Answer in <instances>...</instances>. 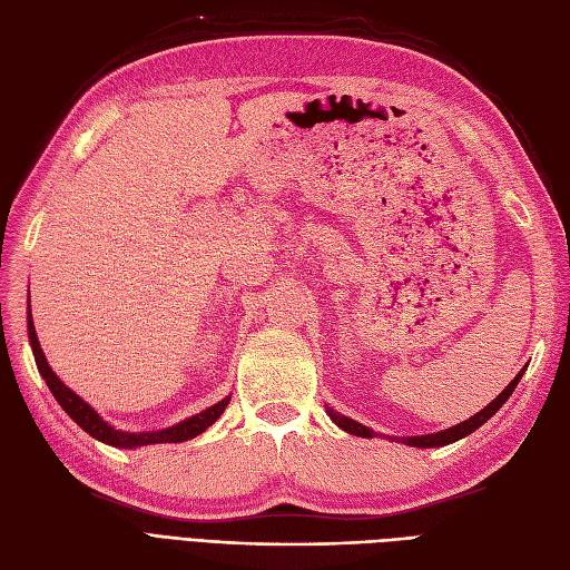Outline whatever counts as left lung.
I'll return each mask as SVG.
<instances>
[{
    "label": "left lung",
    "instance_id": "left-lung-1",
    "mask_svg": "<svg viewBox=\"0 0 570 570\" xmlns=\"http://www.w3.org/2000/svg\"><path fill=\"white\" fill-rule=\"evenodd\" d=\"M523 371H525V368H523ZM523 371L513 377V381L504 387V392H499L485 409L478 411L475 416H471L469 421H463V423L452 425V428H446V430H440V433H433V435L394 438V440H396V442H404V444H409V446H421V450H428V446H444V444H452V442H456V440H461V438H465V435H471L473 430H478L482 423H488V421L494 416V413H497L499 409H502V404L509 400L511 392L515 390V385H519ZM325 409H327V416H331L333 423L340 425V428L344 430V433H352V435H356V438H375V435H377L375 430H371V428H366V425H361V423H356V421H352V419H347V416H342V413L333 411L331 406H325Z\"/></svg>",
    "mask_w": 570,
    "mask_h": 570
}]
</instances>
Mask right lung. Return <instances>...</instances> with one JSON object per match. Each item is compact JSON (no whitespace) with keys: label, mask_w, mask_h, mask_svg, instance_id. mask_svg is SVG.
I'll return each instance as SVG.
<instances>
[{"label":"right lung","mask_w":570,"mask_h":570,"mask_svg":"<svg viewBox=\"0 0 570 570\" xmlns=\"http://www.w3.org/2000/svg\"><path fill=\"white\" fill-rule=\"evenodd\" d=\"M28 337H30V347H32V356H36L38 371L45 377V383L51 390V394H55V400L61 404V409L85 430V433H90L99 442H107L111 446H120V450H135V446L161 444V442L193 440L199 433H204V430L209 428L212 423H216L220 419V413L226 411V406L230 402V396H226V400H220L218 404L204 409L202 413H195V416H189V419H185L176 425H170V428H164V430H151V433H126V430H116L114 425H109L88 402H82L80 396L71 387H66L59 381V375L51 371V366L47 364V358H45V352L40 347V342H38L36 325H32L30 299H28Z\"/></svg>","instance_id":"1"}]
</instances>
